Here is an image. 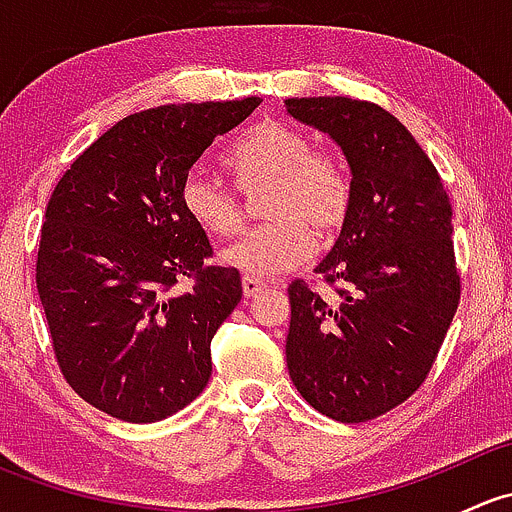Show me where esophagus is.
<instances>
[{"label": "esophagus", "mask_w": 512, "mask_h": 512, "mask_svg": "<svg viewBox=\"0 0 512 512\" xmlns=\"http://www.w3.org/2000/svg\"><path fill=\"white\" fill-rule=\"evenodd\" d=\"M267 285L262 280H255V277H242V292H245V297H255L257 292H262Z\"/></svg>", "instance_id": "34e87169"}]
</instances>
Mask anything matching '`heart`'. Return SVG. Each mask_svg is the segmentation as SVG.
<instances>
[{
  "label": "heart",
  "instance_id": "obj_1",
  "mask_svg": "<svg viewBox=\"0 0 512 512\" xmlns=\"http://www.w3.org/2000/svg\"><path fill=\"white\" fill-rule=\"evenodd\" d=\"M237 190L255 195L270 188L262 213L270 223L255 227L227 247L223 260L247 277H275L307 260L317 240L337 235L352 213L349 168L332 153H317L304 133L282 123H262L230 148L225 158ZM180 208L208 235H237L245 205L203 170L180 183Z\"/></svg>",
  "mask_w": 512,
  "mask_h": 512
}]
</instances>
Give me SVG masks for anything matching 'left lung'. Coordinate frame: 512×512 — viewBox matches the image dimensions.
Listing matches in <instances>:
<instances>
[{
    "mask_svg": "<svg viewBox=\"0 0 512 512\" xmlns=\"http://www.w3.org/2000/svg\"><path fill=\"white\" fill-rule=\"evenodd\" d=\"M287 111L342 146L354 185L342 235L314 270L334 294L287 287L289 379L319 414L371 421L426 381L461 302L451 200L404 123L376 103L287 98Z\"/></svg>",
    "mask_w": 512,
    "mask_h": 512,
    "instance_id": "obj_1",
    "label": "left lung"
}]
</instances>
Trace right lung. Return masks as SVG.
Returning <instances> with one entry per match:
<instances>
[{"label":"right lung","instance_id":"1","mask_svg":"<svg viewBox=\"0 0 512 512\" xmlns=\"http://www.w3.org/2000/svg\"><path fill=\"white\" fill-rule=\"evenodd\" d=\"M260 98L133 113L61 175L46 205L36 289L66 384L103 414L153 423L208 386L210 342L240 272L180 208V183ZM188 281V290L174 287Z\"/></svg>","mask_w":512,"mask_h":512}]
</instances>
